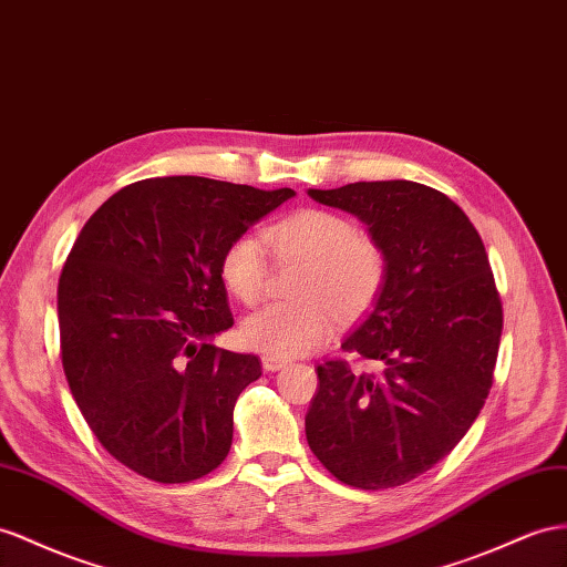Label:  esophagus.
<instances>
[{"label": "esophagus", "instance_id": "obj_1", "mask_svg": "<svg viewBox=\"0 0 567 567\" xmlns=\"http://www.w3.org/2000/svg\"><path fill=\"white\" fill-rule=\"evenodd\" d=\"M260 364H264V369H266V371H280V369H285V367H287V359L264 354V357H260Z\"/></svg>", "mask_w": 567, "mask_h": 567}]
</instances>
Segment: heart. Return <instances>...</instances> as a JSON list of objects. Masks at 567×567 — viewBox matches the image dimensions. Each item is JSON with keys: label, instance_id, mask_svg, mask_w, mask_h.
<instances>
[{"label": "heart", "instance_id": "1", "mask_svg": "<svg viewBox=\"0 0 567 567\" xmlns=\"http://www.w3.org/2000/svg\"><path fill=\"white\" fill-rule=\"evenodd\" d=\"M275 258L301 264L292 301L268 303L241 323L244 342L256 352L292 359L316 352L336 321L347 326L364 318L388 282V256L373 237L359 231L347 215L303 208L264 229ZM256 235L231 239L220 256V280L246 307L264 295L266 249Z\"/></svg>", "mask_w": 567, "mask_h": 567}]
</instances>
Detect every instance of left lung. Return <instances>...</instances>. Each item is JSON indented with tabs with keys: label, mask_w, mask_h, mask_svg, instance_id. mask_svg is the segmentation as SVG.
Listing matches in <instances>:
<instances>
[{
	"label": "left lung",
	"mask_w": 567,
	"mask_h": 567,
	"mask_svg": "<svg viewBox=\"0 0 567 567\" xmlns=\"http://www.w3.org/2000/svg\"><path fill=\"white\" fill-rule=\"evenodd\" d=\"M309 196L357 215L388 256L381 299L342 342L381 371L357 373L342 359L316 369L309 447L347 486L408 484L450 455L488 398L503 307L484 241L457 203L416 182Z\"/></svg>",
	"instance_id": "obj_1"
}]
</instances>
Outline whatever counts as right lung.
<instances>
[{
	"mask_svg": "<svg viewBox=\"0 0 567 567\" xmlns=\"http://www.w3.org/2000/svg\"><path fill=\"white\" fill-rule=\"evenodd\" d=\"M206 177L120 188L83 225L56 287L62 367L107 453L159 484L210 474L260 361L210 340L231 318L225 246L287 198Z\"/></svg>",
	"mask_w": 567,
	"mask_h": 567,
	"instance_id": "obj_1",
	"label": "right lung"
}]
</instances>
